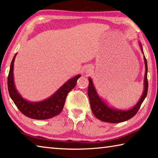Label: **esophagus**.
Returning a JSON list of instances; mask_svg holds the SVG:
<instances>
[{
	"label": "esophagus",
	"mask_w": 158,
	"mask_h": 158,
	"mask_svg": "<svg viewBox=\"0 0 158 158\" xmlns=\"http://www.w3.org/2000/svg\"><path fill=\"white\" fill-rule=\"evenodd\" d=\"M90 72H91V69H88L87 70H86V73H87L88 74H89V73H90Z\"/></svg>",
	"instance_id": "34e87169"
}]
</instances>
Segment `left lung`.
<instances>
[{"instance_id":"obj_1","label":"left lung","mask_w":158,"mask_h":158,"mask_svg":"<svg viewBox=\"0 0 158 158\" xmlns=\"http://www.w3.org/2000/svg\"><path fill=\"white\" fill-rule=\"evenodd\" d=\"M139 46L141 47V52L143 53L142 46L139 42ZM144 63H145V77H144V82L143 86L144 90L142 95L139 100L138 102L136 104L135 106H134L131 109L129 110H119V109H114L106 105L102 99L99 97L97 91L95 89L94 85L92 79L89 78V85L88 88V95H89L90 107L93 111L94 116L100 120L102 121L106 122V123H121L127 120L130 119L135 114L137 113V111L139 109L141 104L146 98L147 92H148V79H147V73H148V67H147V60L146 57L143 56Z\"/></svg>"}]
</instances>
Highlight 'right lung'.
<instances>
[{"instance_id":"obj_1","label":"right lung","mask_w":158,"mask_h":158,"mask_svg":"<svg viewBox=\"0 0 158 158\" xmlns=\"http://www.w3.org/2000/svg\"><path fill=\"white\" fill-rule=\"evenodd\" d=\"M16 55L17 53H15L12 60L7 77V88L9 94L15 105L23 115L33 119L46 120L57 116L63 110L67 95L75 86L77 80L81 75L78 74L68 80L54 94L47 100L38 102H32L23 99L16 89L13 77L14 61Z\"/></svg>"}]
</instances>
